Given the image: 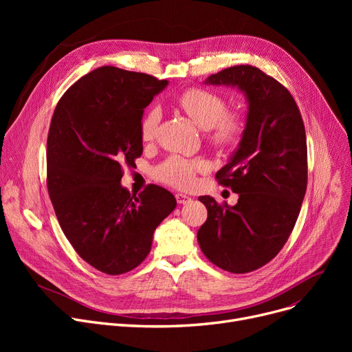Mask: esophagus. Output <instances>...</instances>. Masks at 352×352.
I'll list each match as a JSON object with an SVG mask.
<instances>
[{
    "label": "esophagus",
    "mask_w": 352,
    "mask_h": 352,
    "mask_svg": "<svg viewBox=\"0 0 352 352\" xmlns=\"http://www.w3.org/2000/svg\"><path fill=\"white\" fill-rule=\"evenodd\" d=\"M175 198H177V202L178 204H188V202H191V197L186 195V194H175Z\"/></svg>",
    "instance_id": "obj_1"
}]
</instances>
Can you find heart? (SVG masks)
<instances>
[{
  "label": "heart",
  "mask_w": 352,
  "mask_h": 352,
  "mask_svg": "<svg viewBox=\"0 0 352 352\" xmlns=\"http://www.w3.org/2000/svg\"><path fill=\"white\" fill-rule=\"evenodd\" d=\"M175 107L190 117L198 126L207 129L208 141L217 148H230L243 138L247 129V117L241 111H227L223 96L204 88H190L175 100ZM160 113L157 108L146 111L141 120L140 134L144 141H151L157 131ZM206 164L199 160H187L178 155L166 158L155 175L160 181L175 188H190L195 175L204 171Z\"/></svg>",
  "instance_id": "b5f03b06"
}]
</instances>
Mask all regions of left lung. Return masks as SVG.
<instances>
[{"instance_id":"obj_1","label":"left lung","mask_w":352,"mask_h":352,"mask_svg":"<svg viewBox=\"0 0 352 352\" xmlns=\"http://www.w3.org/2000/svg\"><path fill=\"white\" fill-rule=\"evenodd\" d=\"M206 84L241 89L248 114L238 150L215 174L238 202L230 207L199 197L208 217L197 238L212 264L245 274L268 264L297 223L308 179L305 126L291 92L260 68L234 65Z\"/></svg>"}]
</instances>
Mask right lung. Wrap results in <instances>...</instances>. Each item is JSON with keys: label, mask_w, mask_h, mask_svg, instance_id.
I'll list each match as a JSON object with an SVG mask.
<instances>
[{"label": "right lung", "mask_w": 352, "mask_h": 352, "mask_svg": "<svg viewBox=\"0 0 352 352\" xmlns=\"http://www.w3.org/2000/svg\"><path fill=\"white\" fill-rule=\"evenodd\" d=\"M168 81L101 67L71 85L54 109L47 140V187L60 227L91 267L120 275L148 255L175 197L150 184L131 195L124 166L142 154L144 108Z\"/></svg>", "instance_id": "right-lung-1"}]
</instances>
